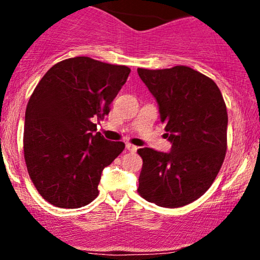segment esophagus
I'll return each instance as SVG.
<instances>
[{
    "instance_id": "1",
    "label": "esophagus",
    "mask_w": 260,
    "mask_h": 260,
    "mask_svg": "<svg viewBox=\"0 0 260 260\" xmlns=\"http://www.w3.org/2000/svg\"><path fill=\"white\" fill-rule=\"evenodd\" d=\"M126 149L128 151H132V153H136V151L138 150V148H137L136 145L131 144V143H126Z\"/></svg>"
}]
</instances>
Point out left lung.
<instances>
[{"mask_svg":"<svg viewBox=\"0 0 260 260\" xmlns=\"http://www.w3.org/2000/svg\"><path fill=\"white\" fill-rule=\"evenodd\" d=\"M159 105L170 153L138 149L143 159L138 193L164 208L197 201L213 184L228 149V111L213 79L187 66L138 68Z\"/></svg>","mask_w":260,"mask_h":260,"instance_id":"left-lung-1","label":"left lung"}]
</instances>
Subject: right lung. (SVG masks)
Masks as SVG:
<instances>
[{"mask_svg": "<svg viewBox=\"0 0 260 260\" xmlns=\"http://www.w3.org/2000/svg\"><path fill=\"white\" fill-rule=\"evenodd\" d=\"M126 66L73 57L52 66L25 110L24 159L45 201L58 208L84 207L99 194L103 170L124 149L96 132V123L126 83Z\"/></svg>", "mask_w": 260, "mask_h": 260, "instance_id": "1", "label": "right lung"}]
</instances>
